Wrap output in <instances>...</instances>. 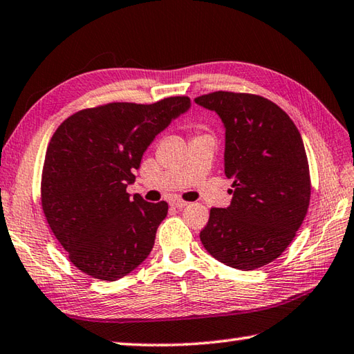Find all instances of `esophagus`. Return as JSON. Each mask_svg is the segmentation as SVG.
<instances>
[{"label":"esophagus","instance_id":"esophagus-1","mask_svg":"<svg viewBox=\"0 0 354 354\" xmlns=\"http://www.w3.org/2000/svg\"><path fill=\"white\" fill-rule=\"evenodd\" d=\"M187 204H189V203H185V201L178 199V198H173V199L170 201V205L176 207V209H184V207H187Z\"/></svg>","mask_w":354,"mask_h":354}]
</instances>
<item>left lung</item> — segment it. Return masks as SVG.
Here are the masks:
<instances>
[{"label": "left lung", "mask_w": 354, "mask_h": 354, "mask_svg": "<svg viewBox=\"0 0 354 354\" xmlns=\"http://www.w3.org/2000/svg\"><path fill=\"white\" fill-rule=\"evenodd\" d=\"M225 129L224 170L233 179L227 209H212L199 238L214 259L254 270L279 258L310 204V170L299 130L283 110L250 93L195 98Z\"/></svg>", "instance_id": "obj_1"}]
</instances>
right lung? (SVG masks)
<instances>
[{
  "mask_svg": "<svg viewBox=\"0 0 354 354\" xmlns=\"http://www.w3.org/2000/svg\"><path fill=\"white\" fill-rule=\"evenodd\" d=\"M189 109L187 96L110 102L80 110L53 133L41 204L48 227L81 272L116 281L150 254L169 205L130 198L127 185L155 136Z\"/></svg>",
  "mask_w": 354,
  "mask_h": 354,
  "instance_id": "1",
  "label": "right lung"
}]
</instances>
